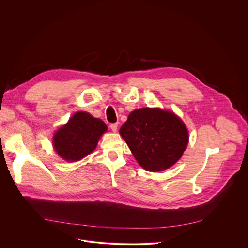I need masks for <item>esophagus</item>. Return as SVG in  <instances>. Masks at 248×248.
<instances>
[{
  "label": "esophagus",
  "mask_w": 248,
  "mask_h": 248,
  "mask_svg": "<svg viewBox=\"0 0 248 248\" xmlns=\"http://www.w3.org/2000/svg\"><path fill=\"white\" fill-rule=\"evenodd\" d=\"M110 127H111L112 131L116 132V131H117V129H118V123H115V124H111Z\"/></svg>",
  "instance_id": "obj_1"
}]
</instances>
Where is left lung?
I'll use <instances>...</instances> for the list:
<instances>
[{
	"label": "left lung",
	"mask_w": 248,
	"mask_h": 248,
	"mask_svg": "<svg viewBox=\"0 0 248 248\" xmlns=\"http://www.w3.org/2000/svg\"><path fill=\"white\" fill-rule=\"evenodd\" d=\"M120 133L138 164L151 171L171 167L188 143V131L183 121L158 108L131 112Z\"/></svg>",
	"instance_id": "obj_1"
}]
</instances>
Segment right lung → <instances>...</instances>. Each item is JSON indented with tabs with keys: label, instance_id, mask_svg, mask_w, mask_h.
Masks as SVG:
<instances>
[{
	"label": "right lung",
	"instance_id": "add662e5",
	"mask_svg": "<svg viewBox=\"0 0 248 248\" xmlns=\"http://www.w3.org/2000/svg\"><path fill=\"white\" fill-rule=\"evenodd\" d=\"M106 130L107 125L103 121L85 112L76 113L55 133L54 148L66 161L81 160L96 148L100 136Z\"/></svg>",
	"mask_w": 248,
	"mask_h": 248
}]
</instances>
